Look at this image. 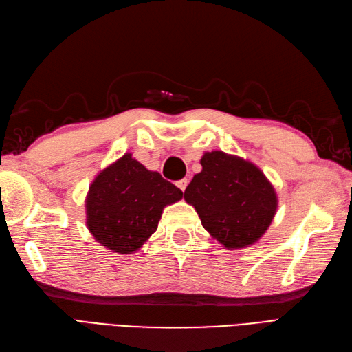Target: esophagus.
Returning a JSON list of instances; mask_svg holds the SVG:
<instances>
[{
    "label": "esophagus",
    "instance_id": "obj_1",
    "mask_svg": "<svg viewBox=\"0 0 352 352\" xmlns=\"http://www.w3.org/2000/svg\"><path fill=\"white\" fill-rule=\"evenodd\" d=\"M176 185H177L179 190H181V191L184 192V191H185V188H186V185H188V179H181V181H177V182H176Z\"/></svg>",
    "mask_w": 352,
    "mask_h": 352
}]
</instances>
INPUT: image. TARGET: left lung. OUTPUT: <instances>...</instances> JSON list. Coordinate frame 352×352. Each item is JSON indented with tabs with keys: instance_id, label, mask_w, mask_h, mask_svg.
I'll list each match as a JSON object with an SVG mask.
<instances>
[{
	"instance_id": "1",
	"label": "left lung",
	"mask_w": 352,
	"mask_h": 352,
	"mask_svg": "<svg viewBox=\"0 0 352 352\" xmlns=\"http://www.w3.org/2000/svg\"><path fill=\"white\" fill-rule=\"evenodd\" d=\"M200 164L201 171L186 186L185 201L227 250L254 245L276 213L275 188L251 161L222 151L206 152Z\"/></svg>"
}]
</instances>
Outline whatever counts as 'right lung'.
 <instances>
[{
  "label": "right lung",
  "mask_w": 352,
  "mask_h": 352,
  "mask_svg": "<svg viewBox=\"0 0 352 352\" xmlns=\"http://www.w3.org/2000/svg\"><path fill=\"white\" fill-rule=\"evenodd\" d=\"M181 199L177 186L125 153L92 181L87 226L101 246L133 254L155 233L166 206Z\"/></svg>",
  "instance_id": "obj_1"
}]
</instances>
